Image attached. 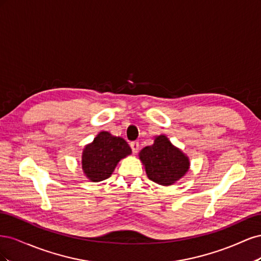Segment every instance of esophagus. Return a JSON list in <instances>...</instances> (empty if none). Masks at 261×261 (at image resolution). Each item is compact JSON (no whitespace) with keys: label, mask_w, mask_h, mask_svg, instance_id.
<instances>
[{"label":"esophagus","mask_w":261,"mask_h":261,"mask_svg":"<svg viewBox=\"0 0 261 261\" xmlns=\"http://www.w3.org/2000/svg\"><path fill=\"white\" fill-rule=\"evenodd\" d=\"M130 148H132V151L133 153L135 154L138 152V149H139V144L137 143V141H133V143H130Z\"/></svg>","instance_id":"34e87169"}]
</instances>
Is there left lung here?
I'll use <instances>...</instances> for the list:
<instances>
[{
    "label": "left lung",
    "instance_id": "left-lung-1",
    "mask_svg": "<svg viewBox=\"0 0 261 261\" xmlns=\"http://www.w3.org/2000/svg\"><path fill=\"white\" fill-rule=\"evenodd\" d=\"M147 176L154 183L169 186L183 177L189 169L188 156L173 146L165 135L156 136L153 145L145 147L139 152Z\"/></svg>",
    "mask_w": 261,
    "mask_h": 261
}]
</instances>
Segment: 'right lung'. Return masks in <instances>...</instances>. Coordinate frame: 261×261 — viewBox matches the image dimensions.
Returning a JSON list of instances; mask_svg holds the SVG:
<instances>
[{
    "label": "right lung",
    "mask_w": 261,
    "mask_h": 261,
    "mask_svg": "<svg viewBox=\"0 0 261 261\" xmlns=\"http://www.w3.org/2000/svg\"><path fill=\"white\" fill-rule=\"evenodd\" d=\"M132 153V149L121 137L109 132H100L82 154V169L91 181H101L111 176L117 163Z\"/></svg>",
    "instance_id": "obj_1"
}]
</instances>
